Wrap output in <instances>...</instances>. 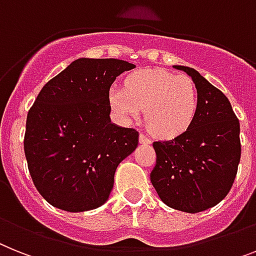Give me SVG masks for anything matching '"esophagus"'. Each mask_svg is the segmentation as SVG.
<instances>
[{
  "mask_svg": "<svg viewBox=\"0 0 256 256\" xmlns=\"http://www.w3.org/2000/svg\"><path fill=\"white\" fill-rule=\"evenodd\" d=\"M138 140H140V144H145V145H148V144H150V142H152L150 137L146 136L145 133H141V134H140V138H138Z\"/></svg>",
  "mask_w": 256,
  "mask_h": 256,
  "instance_id": "1",
  "label": "esophagus"
}]
</instances>
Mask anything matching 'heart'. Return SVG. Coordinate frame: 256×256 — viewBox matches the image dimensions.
I'll return each instance as SVG.
<instances>
[{
	"mask_svg": "<svg viewBox=\"0 0 256 256\" xmlns=\"http://www.w3.org/2000/svg\"><path fill=\"white\" fill-rule=\"evenodd\" d=\"M110 103L126 119L145 110L149 130L158 137L172 138L188 130L198 111L195 82L162 69L137 70L126 77L124 88L110 92Z\"/></svg>",
	"mask_w": 256,
	"mask_h": 256,
	"instance_id": "b5f03b06",
	"label": "heart"
}]
</instances>
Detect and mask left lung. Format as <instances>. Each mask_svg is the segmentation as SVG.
<instances>
[{
	"label": "left lung",
	"mask_w": 256,
	"mask_h": 256,
	"mask_svg": "<svg viewBox=\"0 0 256 256\" xmlns=\"http://www.w3.org/2000/svg\"><path fill=\"white\" fill-rule=\"evenodd\" d=\"M195 82L199 96L190 128L172 140L154 141L157 154L150 182L164 204L198 213L229 194L240 160V120L226 95L199 72L174 65Z\"/></svg>",
	"instance_id": "8db88e82"
}]
</instances>
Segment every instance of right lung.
<instances>
[{
    "mask_svg": "<svg viewBox=\"0 0 256 256\" xmlns=\"http://www.w3.org/2000/svg\"><path fill=\"white\" fill-rule=\"evenodd\" d=\"M133 68L118 58H80L38 94L23 146L34 184L50 206L85 212L108 199L116 168L138 144L134 128L111 123L110 88Z\"/></svg>",
    "mask_w": 256,
    "mask_h": 256,
    "instance_id": "right-lung-1",
    "label": "right lung"
}]
</instances>
